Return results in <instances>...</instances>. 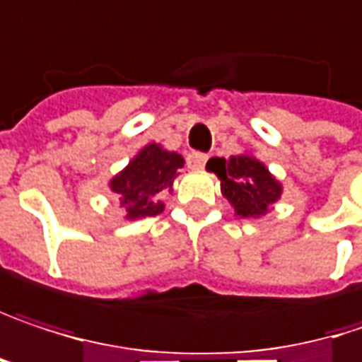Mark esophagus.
<instances>
[{
    "label": "esophagus",
    "mask_w": 362,
    "mask_h": 362,
    "mask_svg": "<svg viewBox=\"0 0 362 362\" xmlns=\"http://www.w3.org/2000/svg\"><path fill=\"white\" fill-rule=\"evenodd\" d=\"M206 160H208V156H206V154H202V152H192V154L187 156V164H189V168H196V170H200V168H204Z\"/></svg>",
    "instance_id": "obj_1"
}]
</instances>
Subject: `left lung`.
Returning a JSON list of instances; mask_svg holds the SVG:
<instances>
[{
	"label": "left lung",
	"instance_id": "obj_1",
	"mask_svg": "<svg viewBox=\"0 0 362 362\" xmlns=\"http://www.w3.org/2000/svg\"><path fill=\"white\" fill-rule=\"evenodd\" d=\"M221 179V192L240 216H262L281 198V183L250 154L210 158L206 164Z\"/></svg>",
	"mask_w": 362,
	"mask_h": 362
}]
</instances>
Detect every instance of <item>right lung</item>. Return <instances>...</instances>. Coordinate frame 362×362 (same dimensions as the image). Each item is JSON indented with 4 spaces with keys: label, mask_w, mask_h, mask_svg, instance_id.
<instances>
[{
    "label": "right lung",
    "mask_w": 362,
    "mask_h": 362,
    "mask_svg": "<svg viewBox=\"0 0 362 362\" xmlns=\"http://www.w3.org/2000/svg\"><path fill=\"white\" fill-rule=\"evenodd\" d=\"M185 160L177 152H166L158 144H148L110 181V189L127 210V218L156 216L164 210L160 194L173 189V181Z\"/></svg>",
    "instance_id": "add662e5"
}]
</instances>
